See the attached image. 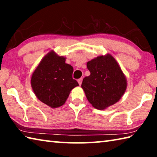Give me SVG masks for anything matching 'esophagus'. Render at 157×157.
Returning <instances> with one entry per match:
<instances>
[{"label": "esophagus", "mask_w": 157, "mask_h": 157, "mask_svg": "<svg viewBox=\"0 0 157 157\" xmlns=\"http://www.w3.org/2000/svg\"><path fill=\"white\" fill-rule=\"evenodd\" d=\"M78 84H79V85H81V84H82V78H80V79H79L78 80Z\"/></svg>", "instance_id": "esophagus-1"}]
</instances>
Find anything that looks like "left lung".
I'll return each mask as SVG.
<instances>
[{
	"label": "left lung",
	"mask_w": 157,
	"mask_h": 157,
	"mask_svg": "<svg viewBox=\"0 0 157 157\" xmlns=\"http://www.w3.org/2000/svg\"><path fill=\"white\" fill-rule=\"evenodd\" d=\"M90 75L81 85L87 100L97 109H106L120 100L126 91V77L109 53L100 55L87 62Z\"/></svg>",
	"instance_id": "obj_1"
}]
</instances>
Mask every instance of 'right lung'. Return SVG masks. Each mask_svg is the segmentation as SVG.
<instances>
[{
    "label": "right lung",
    "mask_w": 157,
    "mask_h": 157,
    "mask_svg": "<svg viewBox=\"0 0 157 157\" xmlns=\"http://www.w3.org/2000/svg\"><path fill=\"white\" fill-rule=\"evenodd\" d=\"M66 57L50 50L36 66L30 79L32 89L38 99L51 108L64 104L73 88L79 84L72 78L73 68Z\"/></svg>",
    "instance_id": "obj_1"
}]
</instances>
